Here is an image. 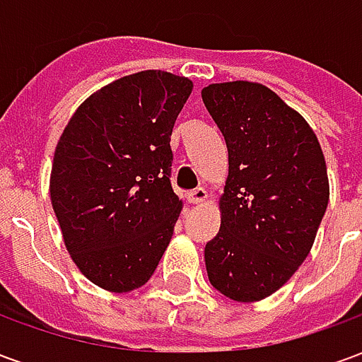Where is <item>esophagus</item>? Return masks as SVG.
<instances>
[{
    "instance_id": "obj_1",
    "label": "esophagus",
    "mask_w": 362,
    "mask_h": 362,
    "mask_svg": "<svg viewBox=\"0 0 362 362\" xmlns=\"http://www.w3.org/2000/svg\"><path fill=\"white\" fill-rule=\"evenodd\" d=\"M205 199H207V189L205 188H197V189H192L188 194V202L189 204H204Z\"/></svg>"
}]
</instances>
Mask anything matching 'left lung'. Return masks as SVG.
Here are the masks:
<instances>
[{
  "label": "left lung",
  "mask_w": 362,
  "mask_h": 362,
  "mask_svg": "<svg viewBox=\"0 0 362 362\" xmlns=\"http://www.w3.org/2000/svg\"><path fill=\"white\" fill-rule=\"evenodd\" d=\"M202 98L228 149L207 277L228 298L256 303L310 254L329 199L326 158L308 122L262 83H213Z\"/></svg>",
  "instance_id": "1"
}]
</instances>
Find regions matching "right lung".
<instances>
[{
	"label": "right lung",
	"instance_id": "add662e5",
	"mask_svg": "<svg viewBox=\"0 0 362 362\" xmlns=\"http://www.w3.org/2000/svg\"><path fill=\"white\" fill-rule=\"evenodd\" d=\"M188 77L147 69L85 100L54 151L50 199L69 256L104 291L151 279L182 211L170 186L174 122Z\"/></svg>",
	"mask_w": 362,
	"mask_h": 362
}]
</instances>
